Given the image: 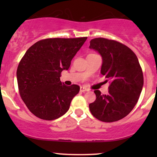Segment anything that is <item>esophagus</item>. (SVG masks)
<instances>
[{
	"instance_id": "esophagus-1",
	"label": "esophagus",
	"mask_w": 157,
	"mask_h": 157,
	"mask_svg": "<svg viewBox=\"0 0 157 157\" xmlns=\"http://www.w3.org/2000/svg\"><path fill=\"white\" fill-rule=\"evenodd\" d=\"M80 90L81 92H86V91H89V89H88L87 88L83 87V86H81L80 89Z\"/></svg>"
}]
</instances>
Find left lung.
I'll return each mask as SVG.
<instances>
[{"label": "left lung", "instance_id": "1", "mask_svg": "<svg viewBox=\"0 0 157 157\" xmlns=\"http://www.w3.org/2000/svg\"><path fill=\"white\" fill-rule=\"evenodd\" d=\"M89 48L102 57L100 72L111 80L109 94L94 91L97 99L89 104L90 111L100 121H118L132 111L143 87L138 58L128 46L112 40L92 39Z\"/></svg>", "mask_w": 157, "mask_h": 157}]
</instances>
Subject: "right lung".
I'll use <instances>...</instances> for the list:
<instances>
[{
  "mask_svg": "<svg viewBox=\"0 0 157 157\" xmlns=\"http://www.w3.org/2000/svg\"><path fill=\"white\" fill-rule=\"evenodd\" d=\"M86 39H45L26 52L17 69V84L23 101L36 117L54 120L69 109L80 86H66L60 81V74L69 68Z\"/></svg>",
  "mask_w": 157,
  "mask_h": 157,
  "instance_id": "right-lung-1",
  "label": "right lung"
}]
</instances>
